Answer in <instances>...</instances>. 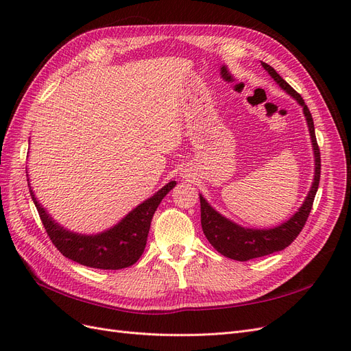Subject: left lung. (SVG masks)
Masks as SVG:
<instances>
[{"label": "left lung", "mask_w": 351, "mask_h": 351, "mask_svg": "<svg viewBox=\"0 0 351 351\" xmlns=\"http://www.w3.org/2000/svg\"><path fill=\"white\" fill-rule=\"evenodd\" d=\"M262 67L268 71L269 76L278 86L289 93L290 97L300 105L303 108L304 119L307 123V129H309L311 141H312V149L315 158V173H313V182L307 192V196L302 206L297 209L294 214L280 226H275L271 228H249L243 227L237 222L231 221L230 218L224 217L214 208L210 206L209 202L199 193L200 197V224L204 234L206 236L208 241L214 246L217 252H219L222 256L234 259V261H249L254 258H262L267 254L284 250L287 246L295 240L299 232L306 224V219L309 217V212L313 205V199L317 192V186H319V177H321V152L316 143L315 136V125L312 114L304 104L303 98L297 93L289 83H287L280 74L275 71L267 62H262Z\"/></svg>", "instance_id": "8db88e82"}]
</instances>
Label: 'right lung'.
<instances>
[{
  "mask_svg": "<svg viewBox=\"0 0 351 351\" xmlns=\"http://www.w3.org/2000/svg\"><path fill=\"white\" fill-rule=\"evenodd\" d=\"M26 176L29 183L27 168ZM176 184L174 180L168 182L151 197L133 208L117 224L101 232H95V234H82V232L62 227L40 205L35 192L30 187V183L29 192L39 212L42 224H44L54 246L62 253V256L89 268L123 269L132 267L142 256L155 210Z\"/></svg>",
  "mask_w": 351,
  "mask_h": 351,
  "instance_id": "1",
  "label": "right lung"
}]
</instances>
